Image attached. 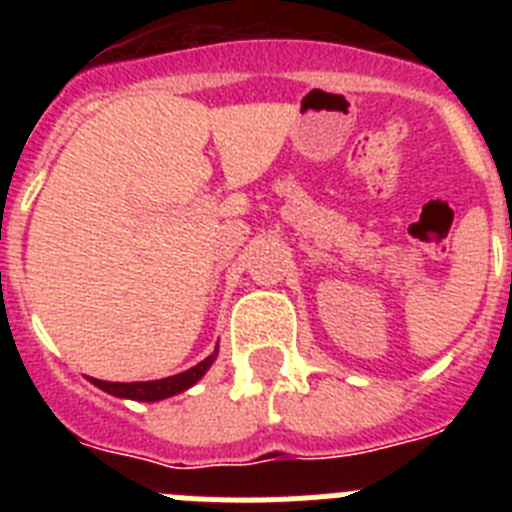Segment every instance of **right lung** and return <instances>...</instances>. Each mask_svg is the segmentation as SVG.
Masks as SVG:
<instances>
[{"label": "right lung", "mask_w": 512, "mask_h": 512, "mask_svg": "<svg viewBox=\"0 0 512 512\" xmlns=\"http://www.w3.org/2000/svg\"><path fill=\"white\" fill-rule=\"evenodd\" d=\"M215 359H217V348L207 356L205 361H200V364L187 369V372L174 374V377L156 379V382H102V379H92V384H97L99 390L110 392V395L115 397H125V400L158 402V400H166V397L179 395V392L189 390L192 384L200 382Z\"/></svg>", "instance_id": "1"}]
</instances>
